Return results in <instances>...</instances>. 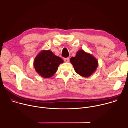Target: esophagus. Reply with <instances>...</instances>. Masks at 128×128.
Segmentation results:
<instances>
[{
	"label": "esophagus",
	"instance_id": "obj_1",
	"mask_svg": "<svg viewBox=\"0 0 128 128\" xmlns=\"http://www.w3.org/2000/svg\"><path fill=\"white\" fill-rule=\"evenodd\" d=\"M64 61H65V62H68L69 61V58H64Z\"/></svg>",
	"mask_w": 128,
	"mask_h": 128
}]
</instances>
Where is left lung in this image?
I'll return each mask as SVG.
<instances>
[{
  "mask_svg": "<svg viewBox=\"0 0 128 128\" xmlns=\"http://www.w3.org/2000/svg\"><path fill=\"white\" fill-rule=\"evenodd\" d=\"M70 61L75 72L83 77H89L96 70L98 63L96 58L91 54L80 50Z\"/></svg>",
  "mask_w": 128,
  "mask_h": 128,
  "instance_id": "obj_1",
  "label": "left lung"
}]
</instances>
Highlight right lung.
Wrapping results in <instances>:
<instances>
[{
	"instance_id": "obj_1",
	"label": "right lung",
	"mask_w": 128,
	"mask_h": 128,
	"mask_svg": "<svg viewBox=\"0 0 128 128\" xmlns=\"http://www.w3.org/2000/svg\"><path fill=\"white\" fill-rule=\"evenodd\" d=\"M64 62L50 50H41L34 58V66L36 72L44 78H50L56 72L58 66Z\"/></svg>"
}]
</instances>
